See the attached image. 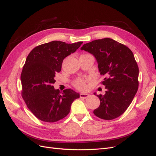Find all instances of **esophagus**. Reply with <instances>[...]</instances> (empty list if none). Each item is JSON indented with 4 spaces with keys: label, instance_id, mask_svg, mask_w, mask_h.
Wrapping results in <instances>:
<instances>
[{
    "label": "esophagus",
    "instance_id": "34e87169",
    "mask_svg": "<svg viewBox=\"0 0 156 156\" xmlns=\"http://www.w3.org/2000/svg\"><path fill=\"white\" fill-rule=\"evenodd\" d=\"M89 96H90V95H89L88 94H83V93L80 94V98H81L86 99V98H88V97H89Z\"/></svg>",
    "mask_w": 156,
    "mask_h": 156
}]
</instances>
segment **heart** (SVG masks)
<instances>
[{"mask_svg":"<svg viewBox=\"0 0 156 156\" xmlns=\"http://www.w3.org/2000/svg\"><path fill=\"white\" fill-rule=\"evenodd\" d=\"M87 80H88L87 79L79 78L75 80V81L73 82V85L77 89L84 90L86 88V82Z\"/></svg>","mask_w":156,"mask_h":156,"instance_id":"heart-1","label":"heart"}]
</instances>
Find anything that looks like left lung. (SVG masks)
I'll use <instances>...</instances> for the list:
<instances>
[{
  "mask_svg": "<svg viewBox=\"0 0 156 156\" xmlns=\"http://www.w3.org/2000/svg\"><path fill=\"white\" fill-rule=\"evenodd\" d=\"M81 50L92 54L100 74L105 77L104 95H96L100 105L94 111L100 119L110 120L120 116L133 101L139 87V67L132 51L111 38L96 40L84 44Z\"/></svg>",
  "mask_w": 156,
  "mask_h": 156,
  "instance_id": "left-lung-1",
  "label": "left lung"
}]
</instances>
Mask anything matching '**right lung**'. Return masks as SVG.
I'll use <instances>...</instances> for the list:
<instances>
[{
    "mask_svg": "<svg viewBox=\"0 0 156 156\" xmlns=\"http://www.w3.org/2000/svg\"><path fill=\"white\" fill-rule=\"evenodd\" d=\"M82 44L83 41L70 44L53 41L36 47L27 56L21 75V95L37 119L46 122L62 119L69 114L73 101L79 98V94L73 90L60 92L53 84L64 59Z\"/></svg>",
    "mask_w": 156,
    "mask_h": 156,
    "instance_id": "1",
    "label": "right lung"
}]
</instances>
